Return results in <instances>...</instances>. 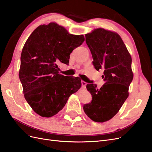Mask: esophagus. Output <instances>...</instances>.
<instances>
[{"label":"esophagus","instance_id":"esophagus-1","mask_svg":"<svg viewBox=\"0 0 152 152\" xmlns=\"http://www.w3.org/2000/svg\"><path fill=\"white\" fill-rule=\"evenodd\" d=\"M86 85H87V83L85 82V81H81V87H82V88H86Z\"/></svg>","mask_w":152,"mask_h":152}]
</instances>
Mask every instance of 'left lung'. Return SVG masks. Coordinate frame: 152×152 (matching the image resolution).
I'll use <instances>...</instances> for the list:
<instances>
[{
    "mask_svg": "<svg viewBox=\"0 0 152 152\" xmlns=\"http://www.w3.org/2000/svg\"><path fill=\"white\" fill-rule=\"evenodd\" d=\"M85 40L94 60L93 65L97 71H104V83L100 88L94 83L87 85L92 99L84 104L83 110L94 121L105 122L118 113L129 95L128 88L134 77L132 58L115 32L96 29L85 34Z\"/></svg>",
    "mask_w": 152,
    "mask_h": 152,
    "instance_id": "8db88e82",
    "label": "left lung"
}]
</instances>
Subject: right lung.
I'll list each match as a JSON object with an SVG mask.
<instances>
[{
    "instance_id": "1",
    "label": "right lung",
    "mask_w": 152,
    "mask_h": 152,
    "mask_svg": "<svg viewBox=\"0 0 152 152\" xmlns=\"http://www.w3.org/2000/svg\"><path fill=\"white\" fill-rule=\"evenodd\" d=\"M83 34H69L56 23L42 25L22 49L19 78L27 102L38 115L50 118L64 107L81 86L79 77L60 74L58 64H69L72 50L83 44Z\"/></svg>"
}]
</instances>
